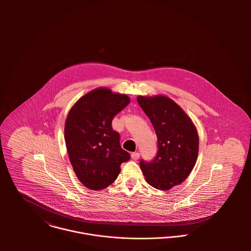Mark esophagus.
<instances>
[{
  "label": "esophagus",
  "instance_id": "esophagus-1",
  "mask_svg": "<svg viewBox=\"0 0 251 251\" xmlns=\"http://www.w3.org/2000/svg\"><path fill=\"white\" fill-rule=\"evenodd\" d=\"M140 157V153L139 152H132L131 153V158L133 159V160H138V158Z\"/></svg>",
  "mask_w": 251,
  "mask_h": 251
}]
</instances>
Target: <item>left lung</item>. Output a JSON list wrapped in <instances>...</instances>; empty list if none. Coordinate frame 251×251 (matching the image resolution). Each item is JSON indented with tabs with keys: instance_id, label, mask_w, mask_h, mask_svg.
<instances>
[{
	"instance_id": "8db88e82",
	"label": "left lung",
	"mask_w": 251,
	"mask_h": 251,
	"mask_svg": "<svg viewBox=\"0 0 251 251\" xmlns=\"http://www.w3.org/2000/svg\"><path fill=\"white\" fill-rule=\"evenodd\" d=\"M157 137V153L140 168L146 181L159 190H169L191 173L198 156L199 138L190 118L164 96L137 98Z\"/></svg>"
}]
</instances>
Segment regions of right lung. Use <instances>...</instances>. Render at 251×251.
<instances>
[{"label":"right lung","mask_w":251,"mask_h":251,"mask_svg":"<svg viewBox=\"0 0 251 251\" xmlns=\"http://www.w3.org/2000/svg\"><path fill=\"white\" fill-rule=\"evenodd\" d=\"M127 96L98 88L83 96L70 110L65 124V140L76 177L88 188L110 185L130 154L120 145L112 120L129 103Z\"/></svg>","instance_id":"obj_1"}]
</instances>
